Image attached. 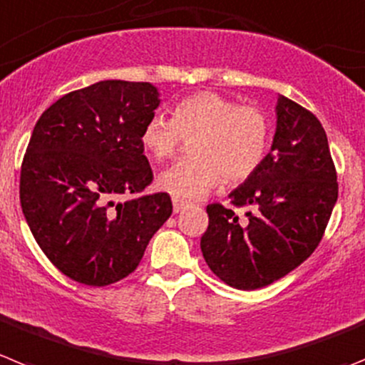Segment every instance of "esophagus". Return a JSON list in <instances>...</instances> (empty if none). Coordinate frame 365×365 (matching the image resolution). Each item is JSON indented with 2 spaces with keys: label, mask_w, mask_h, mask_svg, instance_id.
Masks as SVG:
<instances>
[{
  "label": "esophagus",
  "mask_w": 365,
  "mask_h": 365,
  "mask_svg": "<svg viewBox=\"0 0 365 365\" xmlns=\"http://www.w3.org/2000/svg\"><path fill=\"white\" fill-rule=\"evenodd\" d=\"M172 202H173V212H175V213H179L180 210L186 208V206L190 205L188 200H185V199H177V197H173Z\"/></svg>",
  "instance_id": "obj_1"
}]
</instances>
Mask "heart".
<instances>
[{
    "instance_id": "b5f03b06",
    "label": "heart",
    "mask_w": 365,
    "mask_h": 365,
    "mask_svg": "<svg viewBox=\"0 0 365 365\" xmlns=\"http://www.w3.org/2000/svg\"><path fill=\"white\" fill-rule=\"evenodd\" d=\"M182 139H193V159L165 170L159 186L177 199H197L215 188L222 175L235 185L259 170L269 143V121L257 106L199 92L182 99L172 119L153 115L141 130V146L155 160L175 155Z\"/></svg>"
}]
</instances>
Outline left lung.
<instances>
[{"label": "left lung", "mask_w": 365, "mask_h": 365, "mask_svg": "<svg viewBox=\"0 0 365 365\" xmlns=\"http://www.w3.org/2000/svg\"><path fill=\"white\" fill-rule=\"evenodd\" d=\"M269 153L252 177L230 193L250 206L246 219L210 205L200 237L206 264L228 286L259 289L282 279L315 252L339 197L336 172L320 121L292 99H277Z\"/></svg>", "instance_id": "1"}]
</instances>
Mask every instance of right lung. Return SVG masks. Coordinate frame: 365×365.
I'll list each match as a JSON object with an SVG mask.
<instances>
[{
    "label": "right lung",
    "mask_w": 365,
    "mask_h": 365,
    "mask_svg": "<svg viewBox=\"0 0 365 365\" xmlns=\"http://www.w3.org/2000/svg\"><path fill=\"white\" fill-rule=\"evenodd\" d=\"M159 103L150 83L108 79L66 93L36 123L19 179L23 215L50 262L76 282L125 279L172 215L168 193L113 200L152 182L141 130Z\"/></svg>",
    "instance_id": "1"
}]
</instances>
